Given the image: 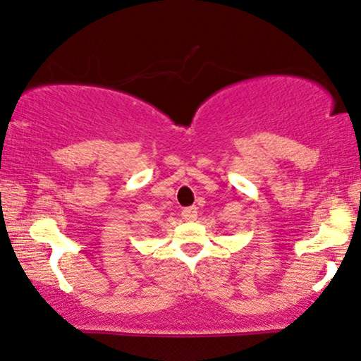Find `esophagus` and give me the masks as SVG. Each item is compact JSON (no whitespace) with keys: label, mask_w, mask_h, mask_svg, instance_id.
Masks as SVG:
<instances>
[{"label":"esophagus","mask_w":361,"mask_h":361,"mask_svg":"<svg viewBox=\"0 0 361 361\" xmlns=\"http://www.w3.org/2000/svg\"><path fill=\"white\" fill-rule=\"evenodd\" d=\"M181 216H183L185 221H195L196 216H198V212H196L195 207H188L181 212Z\"/></svg>","instance_id":"1"}]
</instances>
